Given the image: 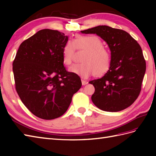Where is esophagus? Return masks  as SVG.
<instances>
[{
	"instance_id": "esophagus-1",
	"label": "esophagus",
	"mask_w": 156,
	"mask_h": 156,
	"mask_svg": "<svg viewBox=\"0 0 156 156\" xmlns=\"http://www.w3.org/2000/svg\"><path fill=\"white\" fill-rule=\"evenodd\" d=\"M88 84V82L87 80H82V85H86Z\"/></svg>"
}]
</instances>
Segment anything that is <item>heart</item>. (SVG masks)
Instances as JSON below:
<instances>
[{"mask_svg": "<svg viewBox=\"0 0 156 156\" xmlns=\"http://www.w3.org/2000/svg\"><path fill=\"white\" fill-rule=\"evenodd\" d=\"M75 48L86 51L82 63L74 64L69 71L82 78H87L94 74L102 76L107 72L111 64V52L104 47L103 42L97 35H77L73 41H68L63 48V62L66 65L72 64Z\"/></svg>", "mask_w": 156, "mask_h": 156, "instance_id": "b5f03b06", "label": "heart"}]
</instances>
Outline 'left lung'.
Masks as SVG:
<instances>
[{"label":"left lung","mask_w":156,"mask_h":156,"mask_svg":"<svg viewBox=\"0 0 156 156\" xmlns=\"http://www.w3.org/2000/svg\"><path fill=\"white\" fill-rule=\"evenodd\" d=\"M82 34H97L108 44L111 64L102 78L89 83L95 88L91 99L102 111L117 112L133 103L140 95L146 64L142 49L127 32L99 25Z\"/></svg>","instance_id":"1"}]
</instances>
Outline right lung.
Here are the masks:
<instances>
[{
	"label": "right lung",
	"mask_w": 156,
	"mask_h": 156,
	"mask_svg": "<svg viewBox=\"0 0 156 156\" xmlns=\"http://www.w3.org/2000/svg\"><path fill=\"white\" fill-rule=\"evenodd\" d=\"M68 40L63 33L42 29L20 45L12 63L18 95L25 107L42 119L64 115L82 87L80 78L64 66L62 51Z\"/></svg>",
	"instance_id": "right-lung-1"
}]
</instances>
